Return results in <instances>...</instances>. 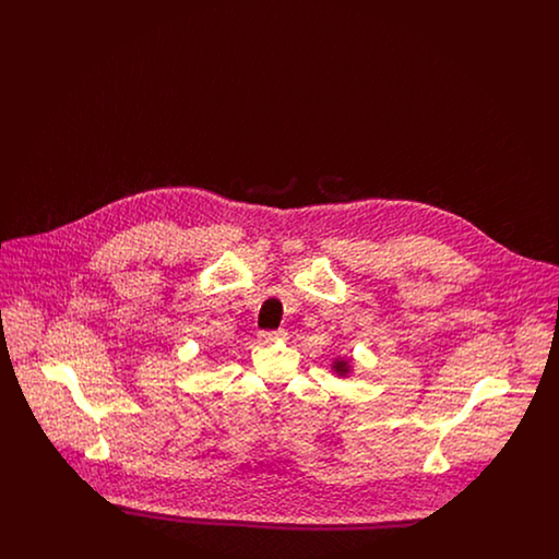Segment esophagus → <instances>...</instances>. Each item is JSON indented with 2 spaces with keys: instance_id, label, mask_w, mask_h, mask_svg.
<instances>
[{
  "instance_id": "1",
  "label": "esophagus",
  "mask_w": 559,
  "mask_h": 559,
  "mask_svg": "<svg viewBox=\"0 0 559 559\" xmlns=\"http://www.w3.org/2000/svg\"><path fill=\"white\" fill-rule=\"evenodd\" d=\"M281 337H283V331H260V335H258V340L262 344H274Z\"/></svg>"
}]
</instances>
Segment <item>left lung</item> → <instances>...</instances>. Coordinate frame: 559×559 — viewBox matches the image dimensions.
Instances as JSON below:
<instances>
[{
    "label": "left lung",
    "mask_w": 559,
    "mask_h": 559,
    "mask_svg": "<svg viewBox=\"0 0 559 559\" xmlns=\"http://www.w3.org/2000/svg\"><path fill=\"white\" fill-rule=\"evenodd\" d=\"M333 369L335 372H340V374H346L349 371V365H347L346 360H337L335 365H333Z\"/></svg>",
    "instance_id": "8db88e82"
}]
</instances>
